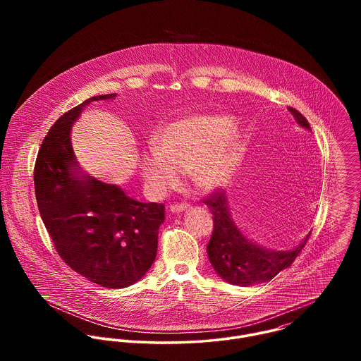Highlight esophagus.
Segmentation results:
<instances>
[{
    "mask_svg": "<svg viewBox=\"0 0 361 361\" xmlns=\"http://www.w3.org/2000/svg\"><path fill=\"white\" fill-rule=\"evenodd\" d=\"M188 209V204L185 202H181V204H171L170 205V212L174 213V214H178V213H183Z\"/></svg>",
    "mask_w": 361,
    "mask_h": 361,
    "instance_id": "34e87169",
    "label": "esophagus"
}]
</instances>
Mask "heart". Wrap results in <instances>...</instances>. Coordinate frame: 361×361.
<instances>
[{
    "instance_id": "obj_1",
    "label": "heart",
    "mask_w": 361,
    "mask_h": 361,
    "mask_svg": "<svg viewBox=\"0 0 361 361\" xmlns=\"http://www.w3.org/2000/svg\"><path fill=\"white\" fill-rule=\"evenodd\" d=\"M240 135V127L226 116L181 117L154 134V145L140 160L141 176L156 195L178 187L180 173H188L197 190L214 191L233 174Z\"/></svg>"
}]
</instances>
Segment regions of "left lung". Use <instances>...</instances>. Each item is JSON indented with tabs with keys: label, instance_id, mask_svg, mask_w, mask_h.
<instances>
[{
	"label": "left lung",
	"instance_id": "obj_1",
	"mask_svg": "<svg viewBox=\"0 0 361 361\" xmlns=\"http://www.w3.org/2000/svg\"><path fill=\"white\" fill-rule=\"evenodd\" d=\"M301 128L312 131L310 124L301 113L288 107ZM204 202L213 213L214 230L207 245L209 260L216 273L230 284L252 286L274 279L281 270L291 266L308 240L305 238L294 248L276 251L250 240L234 223L226 192L216 191Z\"/></svg>",
	"mask_w": 361,
	"mask_h": 361
}]
</instances>
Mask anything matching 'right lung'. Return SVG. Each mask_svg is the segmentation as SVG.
I'll use <instances>...</instances> for the list:
<instances>
[{"instance_id": "add662e5", "label": "right lung", "mask_w": 361, "mask_h": 361, "mask_svg": "<svg viewBox=\"0 0 361 361\" xmlns=\"http://www.w3.org/2000/svg\"><path fill=\"white\" fill-rule=\"evenodd\" d=\"M61 116L45 135L34 169L39 216L61 259L90 281L123 288L141 280L157 255L164 205L140 202L123 188L84 173L71 145V128L94 101Z\"/></svg>"}]
</instances>
